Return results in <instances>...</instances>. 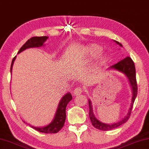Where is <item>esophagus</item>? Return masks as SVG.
<instances>
[{"instance_id":"esophagus-1","label":"esophagus","mask_w":149,"mask_h":149,"mask_svg":"<svg viewBox=\"0 0 149 149\" xmlns=\"http://www.w3.org/2000/svg\"><path fill=\"white\" fill-rule=\"evenodd\" d=\"M82 88H81V87H77L74 89V91H73V95H78L81 94V93H82Z\"/></svg>"}]
</instances>
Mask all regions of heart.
<instances>
[{"label":"heart","instance_id":"obj_1","mask_svg":"<svg viewBox=\"0 0 149 149\" xmlns=\"http://www.w3.org/2000/svg\"><path fill=\"white\" fill-rule=\"evenodd\" d=\"M102 47L99 45L97 44H93L86 45V47L84 48V51L85 52V53L88 55L90 56H96L97 54H98L99 53L102 51ZM107 56L105 54H102V56H100V59L101 61H104L105 59H106Z\"/></svg>","mask_w":149,"mask_h":149}]
</instances>
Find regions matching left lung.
I'll return each mask as SVG.
<instances>
[{
  "instance_id": "8db88e82",
  "label": "left lung",
  "mask_w": 149,
  "mask_h": 149,
  "mask_svg": "<svg viewBox=\"0 0 149 149\" xmlns=\"http://www.w3.org/2000/svg\"><path fill=\"white\" fill-rule=\"evenodd\" d=\"M117 44H118L122 47V45L120 44L118 41H114ZM110 69H114L115 70H117L118 71L124 73L125 75L127 78H128L129 82H130V86H132V103H131L130 108L129 109L127 114L126 115L125 117L119 121L114 123L113 124H106L100 121L95 116L93 110V106L91 104V101L88 100V106H89V118H90L91 123L94 127L102 131H108L115 129L120 125H121L127 122L130 118L131 112L133 108V105H134V101L136 100L137 96V93H138V86H137L136 82V68H135V65L134 61L130 56H127L125 58H123L122 60L118 61L117 63L112 65L110 67Z\"/></svg>"
}]
</instances>
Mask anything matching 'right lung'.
Returning a JSON list of instances; mask_svg holds the SVG:
<instances>
[{"mask_svg":"<svg viewBox=\"0 0 149 149\" xmlns=\"http://www.w3.org/2000/svg\"><path fill=\"white\" fill-rule=\"evenodd\" d=\"M47 38L48 37L47 36L31 37L19 49L18 54L20 53L21 52L25 50L26 49L31 48V47H38L43 46V43L47 40ZM15 58H16V56H15L13 58L12 62H11V73ZM71 100H72V96H71V93H67L66 95H65L63 97L60 102H59L58 108H57L54 119H53L50 123L45 127H36L31 126L32 127L34 128L35 130L38 131L39 132L45 133V134H56V133L58 132L63 128V125H64L65 119H66V107L68 103Z\"/></svg>","mask_w":149,"mask_h":149,"instance_id":"1","label":"right lung"}]
</instances>
